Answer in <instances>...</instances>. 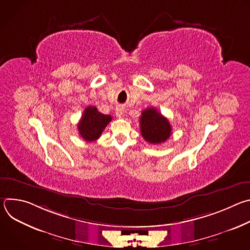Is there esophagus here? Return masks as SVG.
Instances as JSON below:
<instances>
[{
    "label": "esophagus",
    "instance_id": "obj_1",
    "mask_svg": "<svg viewBox=\"0 0 250 250\" xmlns=\"http://www.w3.org/2000/svg\"><path fill=\"white\" fill-rule=\"evenodd\" d=\"M125 114V108L123 105H118L117 108H116V116L119 118V119H121V118H123V115Z\"/></svg>",
    "mask_w": 250,
    "mask_h": 250
}]
</instances>
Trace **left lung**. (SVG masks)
I'll use <instances>...</instances> for the list:
<instances>
[{
  "label": "left lung",
  "instance_id": "8db88e82",
  "mask_svg": "<svg viewBox=\"0 0 250 250\" xmlns=\"http://www.w3.org/2000/svg\"><path fill=\"white\" fill-rule=\"evenodd\" d=\"M139 124L141 135L149 144H162L171 135L172 127L169 121L155 108H148L142 112Z\"/></svg>",
  "mask_w": 250,
  "mask_h": 250
}]
</instances>
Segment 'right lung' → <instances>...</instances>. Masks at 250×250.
Returning <instances> with one entry per match:
<instances>
[{"mask_svg": "<svg viewBox=\"0 0 250 250\" xmlns=\"http://www.w3.org/2000/svg\"><path fill=\"white\" fill-rule=\"evenodd\" d=\"M112 121V117L104 115L98 111L94 105H89L85 109L84 114L78 124V130L82 138L86 141L97 140L105 126Z\"/></svg>", "mask_w": 250, "mask_h": 250, "instance_id": "right-lung-1", "label": "right lung"}]
</instances>
